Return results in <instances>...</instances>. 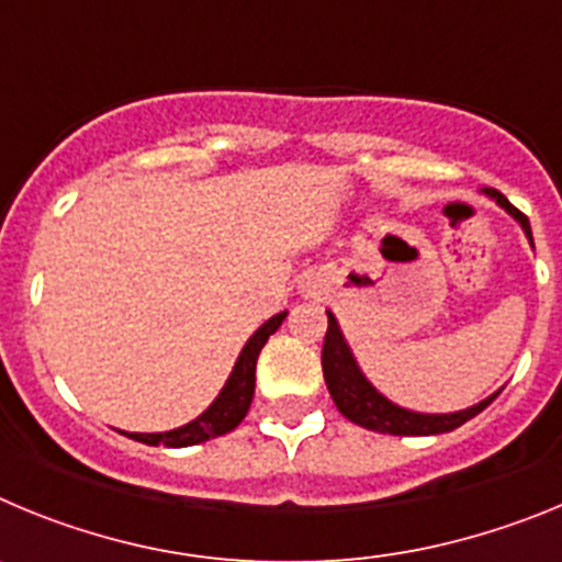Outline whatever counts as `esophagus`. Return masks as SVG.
<instances>
[{"label": "esophagus", "instance_id": "1", "mask_svg": "<svg viewBox=\"0 0 562 562\" xmlns=\"http://www.w3.org/2000/svg\"><path fill=\"white\" fill-rule=\"evenodd\" d=\"M297 292H301V295H304V297L321 295V292H324V278L306 272V276L297 278Z\"/></svg>", "mask_w": 562, "mask_h": 562}]
</instances>
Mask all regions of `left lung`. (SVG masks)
I'll use <instances>...</instances> for the list:
<instances>
[{
  "label": "left lung",
  "instance_id": "obj_1",
  "mask_svg": "<svg viewBox=\"0 0 562 562\" xmlns=\"http://www.w3.org/2000/svg\"><path fill=\"white\" fill-rule=\"evenodd\" d=\"M484 196L495 202L498 207H504L509 216L520 225V231L526 233L529 245L535 247L532 241V227H529V220L518 207L509 205L504 193H498L495 188H484ZM329 315V329H326L324 337V355H321V362H324V380L326 389H329L331 400H335L337 411L349 422L360 425L366 430H380V434L391 436H436V434H450V430L461 428L464 422H470L473 416H479L481 411L501 394H490L486 400H481L479 405H470L464 411H453V414H422V411L402 408L396 402H391L389 396L376 391L371 385V380L362 374L360 362H357L355 351H351L349 340L342 335L340 324H337L335 312L326 310Z\"/></svg>",
  "mask_w": 562,
  "mask_h": 562
}]
</instances>
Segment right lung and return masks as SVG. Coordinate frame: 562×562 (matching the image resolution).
Instances as JSON below:
<instances>
[{"mask_svg": "<svg viewBox=\"0 0 562 562\" xmlns=\"http://www.w3.org/2000/svg\"><path fill=\"white\" fill-rule=\"evenodd\" d=\"M284 317L286 312H278V315H272L270 321H265L252 331L250 340L245 342V349L238 351L236 366H233L231 376H227L220 394H216V400L196 419L180 425V428L166 430V434H126L128 439L151 445V448H191V445H202V441L216 439V436H225L233 428H238V422L245 419L247 411H250L252 391H256L258 355H261L272 331H278V326L284 324Z\"/></svg>", "mask_w": 562, "mask_h": 562, "instance_id": "obj_1", "label": "right lung"}]
</instances>
